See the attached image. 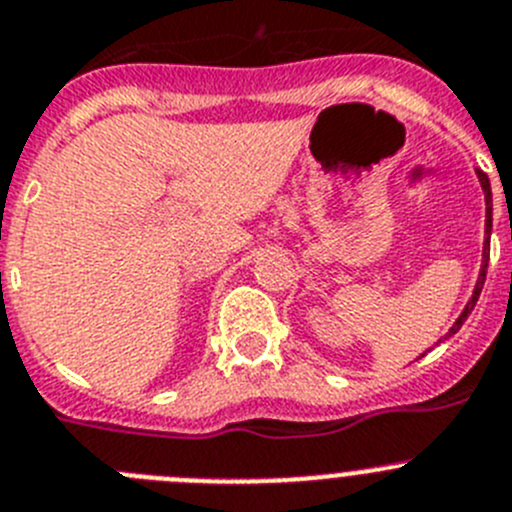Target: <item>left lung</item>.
Masks as SVG:
<instances>
[{
	"instance_id": "left-lung-1",
	"label": "left lung",
	"mask_w": 512,
	"mask_h": 512,
	"mask_svg": "<svg viewBox=\"0 0 512 512\" xmlns=\"http://www.w3.org/2000/svg\"><path fill=\"white\" fill-rule=\"evenodd\" d=\"M477 176H480V184H482V189H485V202H487V222H485V229H487V242H490V229H493V194H490V179H487V176L482 174V171H477ZM487 242H485V250H482V262H485V265H482V270H480V278H477L475 293H472L470 303L465 305V310H462V315H460V318H457V321H455V326L450 328V333H447V336H452V333H457V331H460V328H462V323L467 321V315H470V313H472V308H475L477 298H480V293H482V285H485L487 260H490V250H487Z\"/></svg>"
}]
</instances>
